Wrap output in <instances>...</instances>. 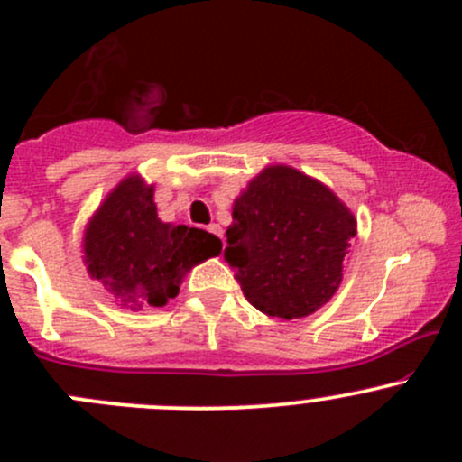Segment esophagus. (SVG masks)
I'll use <instances>...</instances> for the list:
<instances>
[{
    "mask_svg": "<svg viewBox=\"0 0 462 462\" xmlns=\"http://www.w3.org/2000/svg\"><path fill=\"white\" fill-rule=\"evenodd\" d=\"M208 230L212 232V235H217L218 239H223V230H221V226H218V223H212V226H208Z\"/></svg>",
    "mask_w": 462,
    "mask_h": 462,
    "instance_id": "esophagus-1",
    "label": "esophagus"
}]
</instances>
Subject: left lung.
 I'll return each mask as SVG.
<instances>
[{
    "instance_id": "obj_1",
    "label": "left lung",
    "mask_w": 462,
    "mask_h": 462,
    "mask_svg": "<svg viewBox=\"0 0 462 462\" xmlns=\"http://www.w3.org/2000/svg\"><path fill=\"white\" fill-rule=\"evenodd\" d=\"M356 232L353 212L324 183L273 165L235 199L223 257L254 309L297 319L335 295Z\"/></svg>"
}]
</instances>
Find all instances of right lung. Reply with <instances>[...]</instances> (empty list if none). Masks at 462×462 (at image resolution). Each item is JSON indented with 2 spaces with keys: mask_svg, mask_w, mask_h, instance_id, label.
Wrapping results in <instances>:
<instances>
[{
  "mask_svg": "<svg viewBox=\"0 0 462 462\" xmlns=\"http://www.w3.org/2000/svg\"><path fill=\"white\" fill-rule=\"evenodd\" d=\"M88 274L127 309L165 306L185 274L221 253V239L158 218L153 185L138 174L120 180L87 223Z\"/></svg>",
  "mask_w": 462,
  "mask_h": 462,
  "instance_id": "obj_1",
  "label": "right lung"
}]
</instances>
